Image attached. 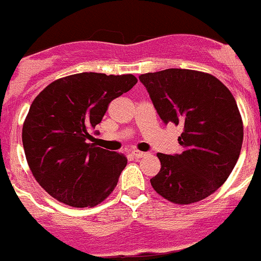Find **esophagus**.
Wrapping results in <instances>:
<instances>
[{
  "label": "esophagus",
  "instance_id": "1",
  "mask_svg": "<svg viewBox=\"0 0 261 261\" xmlns=\"http://www.w3.org/2000/svg\"><path fill=\"white\" fill-rule=\"evenodd\" d=\"M132 154H133V157H136V159H142V157H146L147 153L146 152H141V151H133L132 152Z\"/></svg>",
  "mask_w": 261,
  "mask_h": 261
}]
</instances>
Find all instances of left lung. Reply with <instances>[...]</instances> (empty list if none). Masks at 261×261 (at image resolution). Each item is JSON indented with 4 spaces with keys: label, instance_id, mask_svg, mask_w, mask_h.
<instances>
[{
    "label": "left lung",
    "instance_id": "obj_1",
    "mask_svg": "<svg viewBox=\"0 0 261 261\" xmlns=\"http://www.w3.org/2000/svg\"><path fill=\"white\" fill-rule=\"evenodd\" d=\"M139 81L160 118L184 127L181 153H157L161 170L152 188L175 204L205 199L223 185L241 152L244 124L233 95L217 77L194 69L144 73Z\"/></svg>",
    "mask_w": 261,
    "mask_h": 261
}]
</instances>
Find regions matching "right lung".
<instances>
[{"mask_svg":"<svg viewBox=\"0 0 261 261\" xmlns=\"http://www.w3.org/2000/svg\"><path fill=\"white\" fill-rule=\"evenodd\" d=\"M137 81L133 74L82 72L53 81L32 102L22 125L25 157L33 176L54 199L85 208L112 194L128 160L89 143L90 130L112 100Z\"/></svg>","mask_w":261,"mask_h":261,"instance_id":"add662e5","label":"right lung"}]
</instances>
